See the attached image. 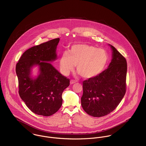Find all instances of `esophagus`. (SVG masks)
<instances>
[{
  "label": "esophagus",
  "mask_w": 146,
  "mask_h": 146,
  "mask_svg": "<svg viewBox=\"0 0 146 146\" xmlns=\"http://www.w3.org/2000/svg\"><path fill=\"white\" fill-rule=\"evenodd\" d=\"M76 83V81H74V80H71L70 82V83L71 84H74V83Z\"/></svg>",
  "instance_id": "esophagus-1"
}]
</instances>
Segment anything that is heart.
Instances as JSON below:
<instances>
[{
  "mask_svg": "<svg viewBox=\"0 0 146 146\" xmlns=\"http://www.w3.org/2000/svg\"><path fill=\"white\" fill-rule=\"evenodd\" d=\"M109 59L105 50L86 44H77L72 46L69 52H63L59 64L62 73L68 75L75 65L81 76L86 79L95 78L104 70Z\"/></svg>",
  "mask_w": 146,
  "mask_h": 146,
  "instance_id": "b5f03b06",
  "label": "heart"
}]
</instances>
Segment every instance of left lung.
Here are the masks:
<instances>
[{
    "mask_svg": "<svg viewBox=\"0 0 146 146\" xmlns=\"http://www.w3.org/2000/svg\"><path fill=\"white\" fill-rule=\"evenodd\" d=\"M112 60L108 68L98 76L83 82L81 105L94 117L105 116L113 111L126 92L127 63L113 46Z\"/></svg>",
    "mask_w": 146,
    "mask_h": 146,
    "instance_id": "8db88e82",
    "label": "left lung"
}]
</instances>
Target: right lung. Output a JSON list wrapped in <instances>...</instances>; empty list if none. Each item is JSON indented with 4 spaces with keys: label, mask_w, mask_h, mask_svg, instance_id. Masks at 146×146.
Here are the masks:
<instances>
[{
    "label": "right lung",
    "mask_w": 146,
    "mask_h": 146,
    "mask_svg": "<svg viewBox=\"0 0 146 146\" xmlns=\"http://www.w3.org/2000/svg\"><path fill=\"white\" fill-rule=\"evenodd\" d=\"M59 38L51 40L27 50L17 63L19 95L32 112L49 116L57 112L62 102V93L69 86V79L60 73L49 62L57 58ZM39 66V74L31 77L33 66Z\"/></svg>",
    "instance_id": "obj_1"
}]
</instances>
